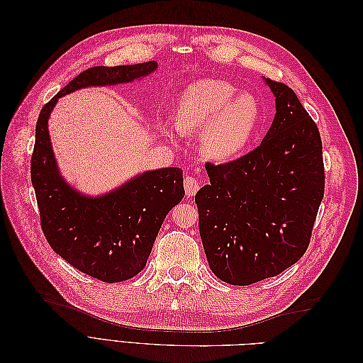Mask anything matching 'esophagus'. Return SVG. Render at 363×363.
Here are the masks:
<instances>
[{"label":"esophagus","mask_w":363,"mask_h":363,"mask_svg":"<svg viewBox=\"0 0 363 363\" xmlns=\"http://www.w3.org/2000/svg\"><path fill=\"white\" fill-rule=\"evenodd\" d=\"M200 189V183L195 177H186L184 179V191L188 196H194Z\"/></svg>","instance_id":"1"}]
</instances>
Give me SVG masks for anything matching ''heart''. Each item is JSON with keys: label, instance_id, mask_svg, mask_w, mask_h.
<instances>
[{"label": "heart", "instance_id": "heart-1", "mask_svg": "<svg viewBox=\"0 0 363 363\" xmlns=\"http://www.w3.org/2000/svg\"><path fill=\"white\" fill-rule=\"evenodd\" d=\"M262 118L257 98L225 80L195 82L182 92L174 111L180 133L200 131L199 150L213 162L238 156L255 136Z\"/></svg>", "mask_w": 363, "mask_h": 363}]
</instances>
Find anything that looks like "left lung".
<instances>
[{
  "mask_svg": "<svg viewBox=\"0 0 363 363\" xmlns=\"http://www.w3.org/2000/svg\"><path fill=\"white\" fill-rule=\"evenodd\" d=\"M263 80L276 96L268 133L238 160L206 163L211 183L195 195L208 267L236 286L277 276L303 257L324 196L316 124L289 86Z\"/></svg>",
  "mask_w": 363,
  "mask_h": 363,
  "instance_id": "left-lung-1",
  "label": "left lung"
}]
</instances>
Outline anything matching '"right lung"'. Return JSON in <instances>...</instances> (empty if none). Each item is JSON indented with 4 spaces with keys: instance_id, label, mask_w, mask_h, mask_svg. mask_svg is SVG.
Listing matches in <instances>:
<instances>
[{
    "instance_id": "obj_1",
    "label": "right lung",
    "mask_w": 363,
    "mask_h": 363,
    "mask_svg": "<svg viewBox=\"0 0 363 363\" xmlns=\"http://www.w3.org/2000/svg\"><path fill=\"white\" fill-rule=\"evenodd\" d=\"M156 69L155 60L86 69L43 106L38 118L31 183L42 232L69 265L107 283L128 280L144 269L163 219L184 196L183 171H145L107 194L84 195L62 177L51 147L48 119L63 95L91 86L131 83Z\"/></svg>"
}]
</instances>
